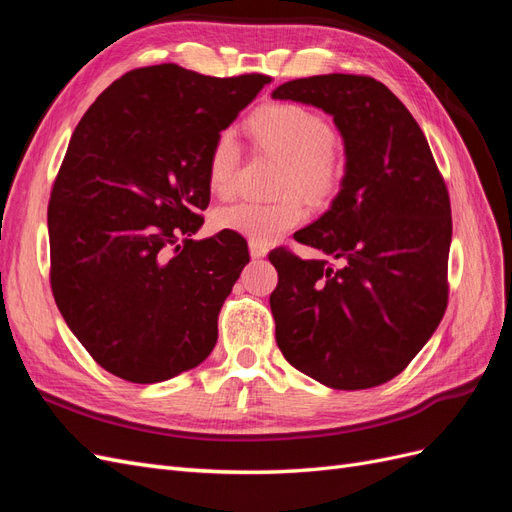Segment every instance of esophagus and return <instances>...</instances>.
<instances>
[{"label": "esophagus", "instance_id": "esophagus-1", "mask_svg": "<svg viewBox=\"0 0 512 512\" xmlns=\"http://www.w3.org/2000/svg\"><path fill=\"white\" fill-rule=\"evenodd\" d=\"M267 245H262V243H256V241H250V254H252V258H265L267 256Z\"/></svg>", "mask_w": 512, "mask_h": 512}]
</instances>
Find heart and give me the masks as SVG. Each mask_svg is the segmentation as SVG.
Here are the masks:
<instances>
[{"label":"heart","mask_w":512,"mask_h":512,"mask_svg":"<svg viewBox=\"0 0 512 512\" xmlns=\"http://www.w3.org/2000/svg\"><path fill=\"white\" fill-rule=\"evenodd\" d=\"M247 132L258 151L284 164L277 190L288 192L273 203H237L215 213V226L232 230L256 243H273L286 230L303 222L309 203H324L342 188L346 177V149L329 121L314 108L297 102H273L256 108L247 119ZM241 151L230 130L220 132L209 151L207 181L213 194L230 198L237 192ZM294 189L293 193L289 190Z\"/></svg>","instance_id":"obj_1"}]
</instances>
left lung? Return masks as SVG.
Returning a JSON list of instances; mask_svg holds the SVG:
<instances>
[{"instance_id": "1", "label": "left lung", "mask_w": 512, "mask_h": 512, "mask_svg": "<svg viewBox=\"0 0 512 512\" xmlns=\"http://www.w3.org/2000/svg\"><path fill=\"white\" fill-rule=\"evenodd\" d=\"M271 96L322 108L346 149V177L329 211L294 232L324 258L303 260L286 247L269 254L277 346L324 386L371 389L401 374L444 316L448 190L423 130L371 76H309Z\"/></svg>"}]
</instances>
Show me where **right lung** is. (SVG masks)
Here are the masks:
<instances>
[{"label":"right lung","mask_w":512,"mask_h":512,"mask_svg":"<svg viewBox=\"0 0 512 512\" xmlns=\"http://www.w3.org/2000/svg\"><path fill=\"white\" fill-rule=\"evenodd\" d=\"M271 79L175 64L106 87L76 126L49 203L51 288L70 331L113 376L153 384L203 363L250 262L232 230L194 241L209 151Z\"/></svg>","instance_id":"right-lung-1"}]
</instances>
